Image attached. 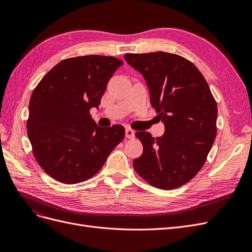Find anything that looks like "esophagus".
<instances>
[{
    "instance_id": "34e87169",
    "label": "esophagus",
    "mask_w": 252,
    "mask_h": 252,
    "mask_svg": "<svg viewBox=\"0 0 252 252\" xmlns=\"http://www.w3.org/2000/svg\"><path fill=\"white\" fill-rule=\"evenodd\" d=\"M125 135L127 139H132L134 136V130H132V129H130V128H126Z\"/></svg>"
}]
</instances>
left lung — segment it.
<instances>
[{"instance_id": "1", "label": "left lung", "mask_w": 252, "mask_h": 252, "mask_svg": "<svg viewBox=\"0 0 252 252\" xmlns=\"http://www.w3.org/2000/svg\"><path fill=\"white\" fill-rule=\"evenodd\" d=\"M124 58L146 81L150 103L165 126L157 139L147 131L135 133L144 149L134 169L158 188L184 185L203 167L217 135L218 107L208 84L191 62L173 53Z\"/></svg>"}]
</instances>
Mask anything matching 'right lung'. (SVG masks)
Masks as SVG:
<instances>
[{"label":"right lung","instance_id":"add662e5","mask_svg":"<svg viewBox=\"0 0 252 252\" xmlns=\"http://www.w3.org/2000/svg\"><path fill=\"white\" fill-rule=\"evenodd\" d=\"M122 64L113 57H75L57 64L37 84L27 133L36 162L51 178L65 184L86 181L124 139L123 126H97L89 113L98 108Z\"/></svg>","mask_w":252,"mask_h":252}]
</instances>
